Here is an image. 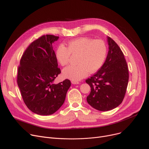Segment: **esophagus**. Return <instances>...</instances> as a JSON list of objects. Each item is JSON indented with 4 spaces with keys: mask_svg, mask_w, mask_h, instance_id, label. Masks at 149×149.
<instances>
[{
    "mask_svg": "<svg viewBox=\"0 0 149 149\" xmlns=\"http://www.w3.org/2000/svg\"><path fill=\"white\" fill-rule=\"evenodd\" d=\"M71 83H72V84H79V83H80L79 81H74V80L71 81Z\"/></svg>",
    "mask_w": 149,
    "mask_h": 149,
    "instance_id": "obj_1",
    "label": "esophagus"
}]
</instances>
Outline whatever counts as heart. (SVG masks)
Segmentation results:
<instances>
[{
  "instance_id": "obj_1",
  "label": "heart",
  "mask_w": 149,
  "mask_h": 149,
  "mask_svg": "<svg viewBox=\"0 0 149 149\" xmlns=\"http://www.w3.org/2000/svg\"><path fill=\"white\" fill-rule=\"evenodd\" d=\"M107 54V47L103 40L83 37L69 42L67 48L60 45L56 51V58L61 66H65L69 63L70 54L77 56V65L63 70L64 77L77 81L86 77L89 72L98 71L103 65Z\"/></svg>"
}]
</instances>
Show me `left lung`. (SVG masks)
Instances as JSON below:
<instances>
[{"label": "left lung", "instance_id": "obj_1", "mask_svg": "<svg viewBox=\"0 0 149 149\" xmlns=\"http://www.w3.org/2000/svg\"><path fill=\"white\" fill-rule=\"evenodd\" d=\"M109 52L104 63L91 78L86 80L91 88L88 103L100 111L118 106L126 94L129 69L124 54L111 37H107Z\"/></svg>", "mask_w": 149, "mask_h": 149}]
</instances>
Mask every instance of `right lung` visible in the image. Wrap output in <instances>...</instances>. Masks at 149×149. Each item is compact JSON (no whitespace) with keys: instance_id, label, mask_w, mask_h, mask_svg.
Listing matches in <instances>:
<instances>
[{"instance_id":"add662e5","label":"right lung","mask_w":149,"mask_h":149,"mask_svg":"<svg viewBox=\"0 0 149 149\" xmlns=\"http://www.w3.org/2000/svg\"><path fill=\"white\" fill-rule=\"evenodd\" d=\"M58 38L48 34L33 42L23 54L18 67L17 81L23 100L30 111L40 115L58 111L71 85L68 79L53 83L61 73L52 46Z\"/></svg>"}]
</instances>
